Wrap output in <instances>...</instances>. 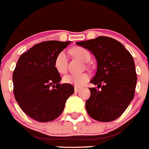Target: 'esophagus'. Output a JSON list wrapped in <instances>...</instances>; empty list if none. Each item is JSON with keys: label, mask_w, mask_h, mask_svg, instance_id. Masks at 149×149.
<instances>
[{"label": "esophagus", "mask_w": 149, "mask_h": 149, "mask_svg": "<svg viewBox=\"0 0 149 149\" xmlns=\"http://www.w3.org/2000/svg\"><path fill=\"white\" fill-rule=\"evenodd\" d=\"M81 90V88H78V87H74V91L76 93H77V92H79V91H80Z\"/></svg>", "instance_id": "1"}]
</instances>
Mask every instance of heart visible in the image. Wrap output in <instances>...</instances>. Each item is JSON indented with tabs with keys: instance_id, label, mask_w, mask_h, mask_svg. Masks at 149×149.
Wrapping results in <instances>:
<instances>
[{
	"instance_id": "b5f03b06",
	"label": "heart",
	"mask_w": 149,
	"mask_h": 149,
	"mask_svg": "<svg viewBox=\"0 0 149 149\" xmlns=\"http://www.w3.org/2000/svg\"><path fill=\"white\" fill-rule=\"evenodd\" d=\"M73 54L82 61L87 62L91 58V54L85 48L82 47H77L72 50ZM68 65V56L67 53L64 51L58 53L54 60V67L56 70L60 74H64L67 70ZM90 79V76L86 73H82L79 74H70L66 75L64 77V82L66 83L72 84L75 86H82L86 83Z\"/></svg>"
}]
</instances>
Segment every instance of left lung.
<instances>
[{
	"label": "left lung",
	"instance_id": "obj_1",
	"mask_svg": "<svg viewBox=\"0 0 149 149\" xmlns=\"http://www.w3.org/2000/svg\"><path fill=\"white\" fill-rule=\"evenodd\" d=\"M93 53L98 68L90 88L91 96L85 103L90 117L99 122H111L124 113L135 95L137 74L135 62L124 45L111 38L99 36L77 42Z\"/></svg>",
	"mask_w": 149,
	"mask_h": 149
}]
</instances>
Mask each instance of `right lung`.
Returning <instances> with one entry per match:
<instances>
[{"mask_svg": "<svg viewBox=\"0 0 149 149\" xmlns=\"http://www.w3.org/2000/svg\"><path fill=\"white\" fill-rule=\"evenodd\" d=\"M70 41L48 40L36 44L19 58L13 72L16 101L26 115L40 123L56 119L67 98L74 93L71 84H60L61 77L54 60Z\"/></svg>", "mask_w": 149, "mask_h": 149, "instance_id": "add662e5", "label": "right lung"}]
</instances>
